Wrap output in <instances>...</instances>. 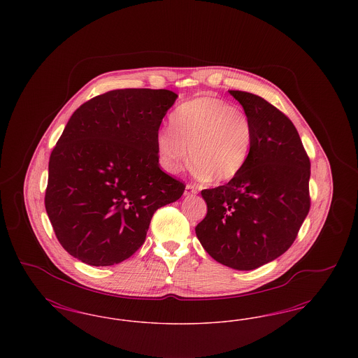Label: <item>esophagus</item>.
I'll list each match as a JSON object with an SVG mask.
<instances>
[{
    "mask_svg": "<svg viewBox=\"0 0 358 358\" xmlns=\"http://www.w3.org/2000/svg\"><path fill=\"white\" fill-rule=\"evenodd\" d=\"M197 187H193V185H190V184H187V187H185V192H184V194L185 196H193V194H197Z\"/></svg>",
    "mask_w": 358,
    "mask_h": 358,
    "instance_id": "34e87169",
    "label": "esophagus"
}]
</instances>
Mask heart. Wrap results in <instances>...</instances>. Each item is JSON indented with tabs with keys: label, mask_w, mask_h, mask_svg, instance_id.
<instances>
[{
	"label": "heart",
	"mask_w": 358,
	"mask_h": 358,
	"mask_svg": "<svg viewBox=\"0 0 358 358\" xmlns=\"http://www.w3.org/2000/svg\"><path fill=\"white\" fill-rule=\"evenodd\" d=\"M252 142L248 115L213 95L180 104L171 113V130H161L155 141L165 171H180L189 154L197 177L213 184L238 177L250 159Z\"/></svg>",
	"instance_id": "b5f03b06"
}]
</instances>
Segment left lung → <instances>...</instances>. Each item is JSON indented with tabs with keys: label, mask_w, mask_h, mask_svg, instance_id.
<instances>
[{
	"label": "left lung",
	"mask_w": 358,
	"mask_h": 358,
	"mask_svg": "<svg viewBox=\"0 0 358 358\" xmlns=\"http://www.w3.org/2000/svg\"><path fill=\"white\" fill-rule=\"evenodd\" d=\"M254 129L250 159L228 184L201 190L208 206L196 235L216 262L255 270L285 254L310 209V159L292 122L271 103L229 91Z\"/></svg>",
	"instance_id": "8db88e82"
}]
</instances>
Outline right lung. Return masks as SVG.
I'll list each match as a JSON object with an SVG mask.
<instances>
[{"instance_id": "obj_1", "label": "right lung", "mask_w": 358, "mask_h": 358, "mask_svg": "<svg viewBox=\"0 0 358 358\" xmlns=\"http://www.w3.org/2000/svg\"><path fill=\"white\" fill-rule=\"evenodd\" d=\"M169 90L124 88L82 104L52 150L45 209L69 255L113 266L143 244L154 212L184 182L159 169L157 136L177 99Z\"/></svg>"}]
</instances>
